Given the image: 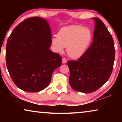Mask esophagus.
Returning <instances> with one entry per match:
<instances>
[{
    "label": "esophagus",
    "mask_w": 122,
    "mask_h": 122,
    "mask_svg": "<svg viewBox=\"0 0 122 122\" xmlns=\"http://www.w3.org/2000/svg\"><path fill=\"white\" fill-rule=\"evenodd\" d=\"M66 62H67V60H66L65 58H63L62 59V63L63 64H65V63H66Z\"/></svg>",
    "instance_id": "obj_1"
}]
</instances>
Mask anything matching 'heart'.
<instances>
[{
  "instance_id": "obj_1",
  "label": "heart",
  "mask_w": 122,
  "mask_h": 122,
  "mask_svg": "<svg viewBox=\"0 0 122 122\" xmlns=\"http://www.w3.org/2000/svg\"><path fill=\"white\" fill-rule=\"evenodd\" d=\"M92 40V33L89 29L80 25L63 27L53 36L51 43L56 51L61 53L66 48L67 54L73 59L81 57L86 52Z\"/></svg>"
}]
</instances>
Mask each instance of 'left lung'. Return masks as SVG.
I'll use <instances>...</instances> for the list:
<instances>
[{
    "instance_id": "obj_1",
    "label": "left lung",
    "mask_w": 122,
    "mask_h": 122,
    "mask_svg": "<svg viewBox=\"0 0 122 122\" xmlns=\"http://www.w3.org/2000/svg\"><path fill=\"white\" fill-rule=\"evenodd\" d=\"M95 21L93 41L77 61H68L70 86L75 91L89 93L106 83L112 73L115 59L114 41L103 21Z\"/></svg>"
}]
</instances>
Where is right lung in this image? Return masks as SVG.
<instances>
[{
	"instance_id": "add662e5",
	"label": "right lung",
	"mask_w": 122,
	"mask_h": 122,
	"mask_svg": "<svg viewBox=\"0 0 122 122\" xmlns=\"http://www.w3.org/2000/svg\"><path fill=\"white\" fill-rule=\"evenodd\" d=\"M51 27L46 19L28 18L14 28L7 41L6 64L13 82L28 92L47 87L62 58L49 49Z\"/></svg>"
}]
</instances>
